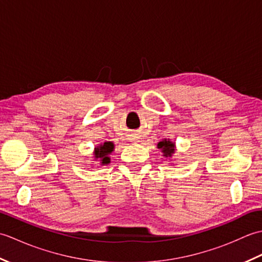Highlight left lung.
Masks as SVG:
<instances>
[{
  "label": "left lung",
  "mask_w": 262,
  "mask_h": 262,
  "mask_svg": "<svg viewBox=\"0 0 262 262\" xmlns=\"http://www.w3.org/2000/svg\"><path fill=\"white\" fill-rule=\"evenodd\" d=\"M158 148L163 153L164 158L170 159V158H172V155H173L176 152V143L164 138V140L159 142Z\"/></svg>",
  "instance_id": "8db88e82"
}]
</instances>
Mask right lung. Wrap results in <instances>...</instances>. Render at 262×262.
Returning <instances> with one entry per match:
<instances>
[{
	"mask_svg": "<svg viewBox=\"0 0 262 262\" xmlns=\"http://www.w3.org/2000/svg\"><path fill=\"white\" fill-rule=\"evenodd\" d=\"M115 144L113 142H104L94 147L93 160L99 161L100 165H107L110 163V154L114 152Z\"/></svg>",
	"mask_w": 262,
	"mask_h": 262,
	"instance_id": "1",
	"label": "right lung"
}]
</instances>
